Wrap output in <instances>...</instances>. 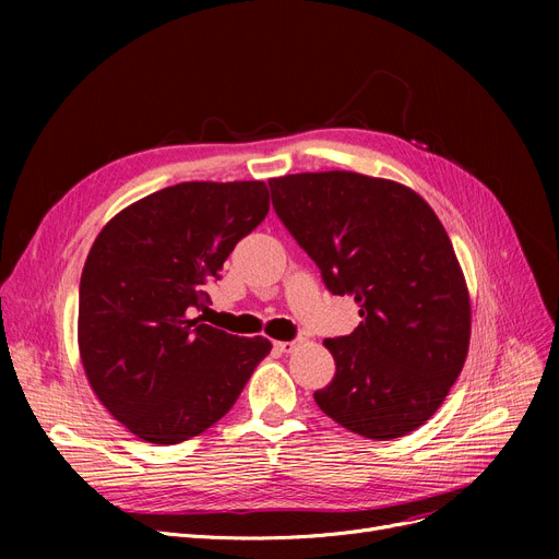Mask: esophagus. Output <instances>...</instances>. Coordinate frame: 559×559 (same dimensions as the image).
Returning <instances> with one entry per match:
<instances>
[{
    "instance_id": "esophagus-1",
    "label": "esophagus",
    "mask_w": 559,
    "mask_h": 559,
    "mask_svg": "<svg viewBox=\"0 0 559 559\" xmlns=\"http://www.w3.org/2000/svg\"><path fill=\"white\" fill-rule=\"evenodd\" d=\"M301 342H304L301 337L299 340H292V342H274V348L281 350V354H292V350H295Z\"/></svg>"
}]
</instances>
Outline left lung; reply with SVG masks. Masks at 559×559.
<instances>
[{
    "mask_svg": "<svg viewBox=\"0 0 559 559\" xmlns=\"http://www.w3.org/2000/svg\"><path fill=\"white\" fill-rule=\"evenodd\" d=\"M274 211L329 292L360 304V326L324 346L335 376L317 405L350 432L396 439L424 426L457 380L472 304L449 235L396 181L306 171L270 181Z\"/></svg>",
    "mask_w": 559,
    "mask_h": 559,
    "instance_id": "left-lung-1",
    "label": "left lung"
}]
</instances>
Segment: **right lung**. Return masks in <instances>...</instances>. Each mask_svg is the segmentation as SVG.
Instances as JSON below:
<instances>
[{
	"label": "right lung",
	"mask_w": 559,
	"mask_h": 559,
	"mask_svg": "<svg viewBox=\"0 0 559 559\" xmlns=\"http://www.w3.org/2000/svg\"><path fill=\"white\" fill-rule=\"evenodd\" d=\"M270 211L262 181H192L117 213L79 285V354L97 399L135 437L181 444L238 401L264 337L203 324L205 283Z\"/></svg>",
	"instance_id": "right-lung-1"
}]
</instances>
